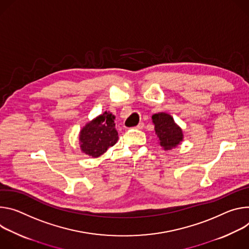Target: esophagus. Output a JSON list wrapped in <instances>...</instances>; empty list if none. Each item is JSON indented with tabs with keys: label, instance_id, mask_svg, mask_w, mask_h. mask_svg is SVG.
Listing matches in <instances>:
<instances>
[{
	"label": "esophagus",
	"instance_id": "1",
	"mask_svg": "<svg viewBox=\"0 0 249 249\" xmlns=\"http://www.w3.org/2000/svg\"><path fill=\"white\" fill-rule=\"evenodd\" d=\"M143 126H144V124L143 123H140L139 124L135 126V128L136 129H142V128H143Z\"/></svg>",
	"mask_w": 249,
	"mask_h": 249
}]
</instances>
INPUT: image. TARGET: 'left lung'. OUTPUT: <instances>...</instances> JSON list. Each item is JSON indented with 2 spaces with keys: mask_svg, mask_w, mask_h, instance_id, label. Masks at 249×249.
Wrapping results in <instances>:
<instances>
[{
  "mask_svg": "<svg viewBox=\"0 0 249 249\" xmlns=\"http://www.w3.org/2000/svg\"><path fill=\"white\" fill-rule=\"evenodd\" d=\"M155 134L164 150L176 147L183 141V131L175 124L173 118L166 113H158L152 116Z\"/></svg>",
  "mask_w": 249,
  "mask_h": 249,
  "instance_id": "8db88e82",
  "label": "left lung"
}]
</instances>
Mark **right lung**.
Listing matches in <instances>:
<instances>
[{"instance_id":"right-lung-1","label":"right lung","mask_w":249,"mask_h":249,"mask_svg":"<svg viewBox=\"0 0 249 249\" xmlns=\"http://www.w3.org/2000/svg\"><path fill=\"white\" fill-rule=\"evenodd\" d=\"M119 140L115 124V116L105 112L89 122L80 131L79 141L81 150L94 158L105 153L108 147Z\"/></svg>"}]
</instances>
